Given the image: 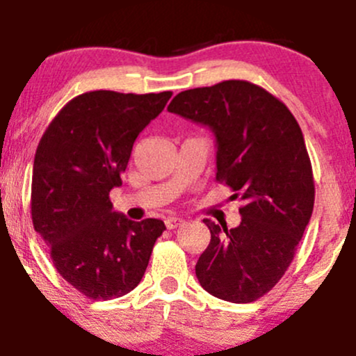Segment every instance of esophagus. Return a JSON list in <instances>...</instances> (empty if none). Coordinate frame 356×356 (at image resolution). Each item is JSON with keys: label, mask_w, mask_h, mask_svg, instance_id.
Listing matches in <instances>:
<instances>
[{"label": "esophagus", "mask_w": 356, "mask_h": 356, "mask_svg": "<svg viewBox=\"0 0 356 356\" xmlns=\"http://www.w3.org/2000/svg\"><path fill=\"white\" fill-rule=\"evenodd\" d=\"M182 222L184 220H182L181 217H168L167 220H165V225H167V229H175V227H179Z\"/></svg>", "instance_id": "obj_1"}]
</instances>
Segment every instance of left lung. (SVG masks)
Returning <instances> with one entry per match:
<instances>
[{
  "mask_svg": "<svg viewBox=\"0 0 356 356\" xmlns=\"http://www.w3.org/2000/svg\"><path fill=\"white\" fill-rule=\"evenodd\" d=\"M167 110L213 132L215 179L243 200L238 227L203 220L211 239L196 264L201 288L232 303L258 300L288 270L314 211L303 132L284 103L248 81L188 89Z\"/></svg>",
  "mask_w": 356,
  "mask_h": 356,
  "instance_id": "left-lung-1",
  "label": "left lung"
}]
</instances>
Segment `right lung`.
<instances>
[{"instance_id":"add662e5","label":"right lung","mask_w":356,"mask_h":356,"mask_svg":"<svg viewBox=\"0 0 356 356\" xmlns=\"http://www.w3.org/2000/svg\"><path fill=\"white\" fill-rule=\"evenodd\" d=\"M170 96L84 92L58 111L35 149L32 224L60 275L91 300L134 289L165 231L158 218L134 222L113 211L110 191L122 186L139 132Z\"/></svg>"}]
</instances>
